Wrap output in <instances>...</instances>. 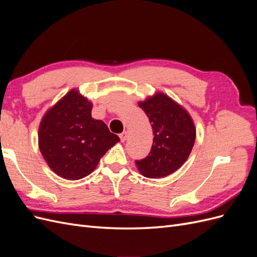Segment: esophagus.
<instances>
[{"label": "esophagus", "instance_id": "34e87169", "mask_svg": "<svg viewBox=\"0 0 257 257\" xmlns=\"http://www.w3.org/2000/svg\"><path fill=\"white\" fill-rule=\"evenodd\" d=\"M126 138H127V133H126V132H123V133H121V134H120V139H121V142H125V141H126Z\"/></svg>", "mask_w": 257, "mask_h": 257}]
</instances>
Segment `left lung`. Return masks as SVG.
<instances>
[{"mask_svg":"<svg viewBox=\"0 0 257 257\" xmlns=\"http://www.w3.org/2000/svg\"><path fill=\"white\" fill-rule=\"evenodd\" d=\"M153 130V144L147 158L135 161L147 178H162L175 173L188 160L195 143L196 128L189 112L164 93L139 102Z\"/></svg>","mask_w":257,"mask_h":257,"instance_id":"8db88e82","label":"left lung"}]
</instances>
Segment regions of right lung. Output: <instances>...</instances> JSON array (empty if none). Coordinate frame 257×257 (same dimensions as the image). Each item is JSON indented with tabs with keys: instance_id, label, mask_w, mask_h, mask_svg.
<instances>
[{
	"instance_id": "obj_1",
	"label": "right lung",
	"mask_w": 257,
	"mask_h": 257,
	"mask_svg": "<svg viewBox=\"0 0 257 257\" xmlns=\"http://www.w3.org/2000/svg\"><path fill=\"white\" fill-rule=\"evenodd\" d=\"M92 103L71 90L45 113L38 128V147L52 172L78 180L94 170L100 158L120 142L106 124L91 116Z\"/></svg>"
}]
</instances>
